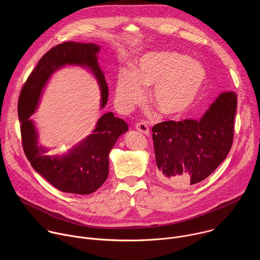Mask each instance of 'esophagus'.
Returning <instances> with one entry per match:
<instances>
[{
  "mask_svg": "<svg viewBox=\"0 0 260 260\" xmlns=\"http://www.w3.org/2000/svg\"><path fill=\"white\" fill-rule=\"evenodd\" d=\"M135 126H136V128H137L139 132H141L142 134H144V135H146V136H149V127L147 126V124L140 122V123H137Z\"/></svg>",
  "mask_w": 260,
  "mask_h": 260,
  "instance_id": "1",
  "label": "esophagus"
}]
</instances>
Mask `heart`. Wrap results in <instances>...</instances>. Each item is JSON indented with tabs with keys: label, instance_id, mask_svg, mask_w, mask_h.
I'll use <instances>...</instances> for the list:
<instances>
[{
	"label": "heart",
	"instance_id": "obj_1",
	"mask_svg": "<svg viewBox=\"0 0 260 260\" xmlns=\"http://www.w3.org/2000/svg\"><path fill=\"white\" fill-rule=\"evenodd\" d=\"M207 79L204 66L176 52L148 53L140 58L133 71L119 76L117 104L127 109L143 93L142 86H153L151 101L160 113L169 116L186 111L200 95Z\"/></svg>",
	"mask_w": 260,
	"mask_h": 260
}]
</instances>
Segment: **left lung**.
I'll return each instance as SVG.
<instances>
[{"label": "left lung", "mask_w": 260, "mask_h": 260, "mask_svg": "<svg viewBox=\"0 0 260 260\" xmlns=\"http://www.w3.org/2000/svg\"><path fill=\"white\" fill-rule=\"evenodd\" d=\"M237 94L221 93L200 120L164 121L152 127L157 175L172 187H188L208 178L233 145Z\"/></svg>", "instance_id": "left-lung-1"}]
</instances>
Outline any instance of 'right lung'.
<instances>
[{
	"label": "right lung",
	"instance_id": "add662e5",
	"mask_svg": "<svg viewBox=\"0 0 260 260\" xmlns=\"http://www.w3.org/2000/svg\"><path fill=\"white\" fill-rule=\"evenodd\" d=\"M99 51L100 46L92 43L64 42L52 47L29 74L18 99L24 154L36 172L62 192L90 194L98 190L108 178L109 153L128 126L124 120L108 112L99 119L92 134L67 154L48 155V150L38 143V133L29 117L50 76L66 64L91 70L101 88V107L104 108L108 101V85L98 62Z\"/></svg>",
	"mask_w": 260,
	"mask_h": 260
}]
</instances>
